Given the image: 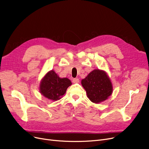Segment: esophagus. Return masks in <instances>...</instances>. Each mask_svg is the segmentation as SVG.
<instances>
[{
	"mask_svg": "<svg viewBox=\"0 0 149 149\" xmlns=\"http://www.w3.org/2000/svg\"><path fill=\"white\" fill-rule=\"evenodd\" d=\"M72 82H73L74 83H79V79H74L72 80Z\"/></svg>",
	"mask_w": 149,
	"mask_h": 149,
	"instance_id": "esophagus-1",
	"label": "esophagus"
}]
</instances>
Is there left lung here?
<instances>
[{"mask_svg":"<svg viewBox=\"0 0 149 149\" xmlns=\"http://www.w3.org/2000/svg\"><path fill=\"white\" fill-rule=\"evenodd\" d=\"M87 96L93 103H99L111 95L113 88L111 81L104 71L95 69L81 80Z\"/></svg>","mask_w":149,"mask_h":149,"instance_id":"1","label":"left lung"}]
</instances>
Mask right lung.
<instances>
[{
  "label": "right lung",
  "mask_w": 149,
  "mask_h": 149,
  "mask_svg": "<svg viewBox=\"0 0 149 149\" xmlns=\"http://www.w3.org/2000/svg\"><path fill=\"white\" fill-rule=\"evenodd\" d=\"M72 84L67 78L61 79L54 70H51L43 78L40 84V92L49 100H60L66 92L68 88Z\"/></svg>",
  "instance_id": "right-lung-1"
}]
</instances>
